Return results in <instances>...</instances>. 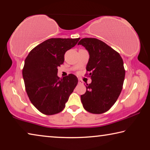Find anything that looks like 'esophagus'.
Returning a JSON list of instances; mask_svg holds the SVG:
<instances>
[{
    "instance_id": "esophagus-1",
    "label": "esophagus",
    "mask_w": 150,
    "mask_h": 150,
    "mask_svg": "<svg viewBox=\"0 0 150 150\" xmlns=\"http://www.w3.org/2000/svg\"><path fill=\"white\" fill-rule=\"evenodd\" d=\"M78 82H79V83H80V84H83V81L81 79H79Z\"/></svg>"
}]
</instances>
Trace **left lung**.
Masks as SVG:
<instances>
[{"mask_svg":"<svg viewBox=\"0 0 150 150\" xmlns=\"http://www.w3.org/2000/svg\"><path fill=\"white\" fill-rule=\"evenodd\" d=\"M78 45L88 51L87 65L91 83L87 85L81 100L86 110L93 114L108 111L117 100L122 89L125 70L120 54L101 40L83 38Z\"/></svg>","mask_w":150,"mask_h":150,"instance_id":"8db88e82","label":"left lung"}]
</instances>
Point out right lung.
I'll return each instance as SVG.
<instances>
[{"label":"right lung","mask_w":150,"mask_h":150,"mask_svg":"<svg viewBox=\"0 0 150 150\" xmlns=\"http://www.w3.org/2000/svg\"><path fill=\"white\" fill-rule=\"evenodd\" d=\"M79 38H51L35 47L24 62L22 75L26 91L35 108L46 115L64 109L78 79L69 74L57 76V67L64 62V55L77 44Z\"/></svg>","instance_id":"1"}]
</instances>
